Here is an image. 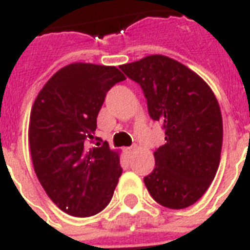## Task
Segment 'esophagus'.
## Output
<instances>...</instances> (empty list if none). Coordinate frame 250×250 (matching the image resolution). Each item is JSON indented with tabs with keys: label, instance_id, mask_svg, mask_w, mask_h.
Here are the masks:
<instances>
[{
	"label": "esophagus",
	"instance_id": "obj_1",
	"mask_svg": "<svg viewBox=\"0 0 250 250\" xmlns=\"http://www.w3.org/2000/svg\"><path fill=\"white\" fill-rule=\"evenodd\" d=\"M135 149H136V147H128V148H125V153H127L128 156H131V155L135 152Z\"/></svg>",
	"mask_w": 250,
	"mask_h": 250
}]
</instances>
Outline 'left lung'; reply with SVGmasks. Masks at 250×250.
Instances as JSON below:
<instances>
[{
    "mask_svg": "<svg viewBox=\"0 0 250 250\" xmlns=\"http://www.w3.org/2000/svg\"><path fill=\"white\" fill-rule=\"evenodd\" d=\"M119 67L142 86L149 116L166 130V144L153 152L155 168L144 177L149 195L169 209L195 204L216 176L223 146V118L212 88L166 55Z\"/></svg>",
    "mask_w": 250,
    "mask_h": 250,
    "instance_id": "left-lung-1",
    "label": "left lung"
}]
</instances>
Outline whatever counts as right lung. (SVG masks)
<instances>
[{
    "label": "right lung",
    "mask_w": 250,
    "mask_h": 250,
    "mask_svg": "<svg viewBox=\"0 0 250 250\" xmlns=\"http://www.w3.org/2000/svg\"><path fill=\"white\" fill-rule=\"evenodd\" d=\"M125 77L115 66L70 63L33 103L29 146L34 171L51 201L74 217L106 208L122 175L119 151L90 147L107 91Z\"/></svg>",
    "instance_id": "right-lung-1"
}]
</instances>
